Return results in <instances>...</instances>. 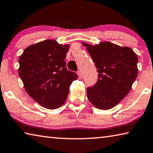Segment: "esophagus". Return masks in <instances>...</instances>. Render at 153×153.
<instances>
[{
    "mask_svg": "<svg viewBox=\"0 0 153 153\" xmlns=\"http://www.w3.org/2000/svg\"><path fill=\"white\" fill-rule=\"evenodd\" d=\"M77 75H78L79 79H82L83 78V74H82V73L81 72V71H77Z\"/></svg>",
    "mask_w": 153,
    "mask_h": 153,
    "instance_id": "1",
    "label": "esophagus"
}]
</instances>
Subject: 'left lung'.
Here are the masks:
<instances>
[{
  "instance_id": "1",
  "label": "left lung",
  "mask_w": 153,
  "mask_h": 153,
  "mask_svg": "<svg viewBox=\"0 0 153 153\" xmlns=\"http://www.w3.org/2000/svg\"><path fill=\"white\" fill-rule=\"evenodd\" d=\"M82 45L86 47L98 73L97 82L87 88L88 98L97 108L110 109L131 90L138 73V56L129 47L109 42Z\"/></svg>"
}]
</instances>
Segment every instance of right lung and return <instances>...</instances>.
<instances>
[{"label": "right lung", "mask_w": 153, "mask_h": 153, "mask_svg": "<svg viewBox=\"0 0 153 153\" xmlns=\"http://www.w3.org/2000/svg\"><path fill=\"white\" fill-rule=\"evenodd\" d=\"M69 45L46 40L29 46L19 58L18 73L25 91L36 102L48 109L64 104L76 73L67 69L65 59Z\"/></svg>", "instance_id": "add662e5"}]
</instances>
